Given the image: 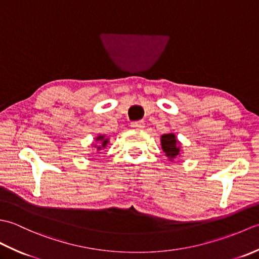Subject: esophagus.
I'll list each match as a JSON object with an SVG mask.
<instances>
[{
    "mask_svg": "<svg viewBox=\"0 0 259 259\" xmlns=\"http://www.w3.org/2000/svg\"><path fill=\"white\" fill-rule=\"evenodd\" d=\"M131 126L136 129H142L145 126L144 121H134V122H131Z\"/></svg>",
    "mask_w": 259,
    "mask_h": 259,
    "instance_id": "34e87169",
    "label": "esophagus"
}]
</instances>
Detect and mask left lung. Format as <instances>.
<instances>
[{
	"label": "left lung",
	"mask_w": 259,
	"mask_h": 259,
	"mask_svg": "<svg viewBox=\"0 0 259 259\" xmlns=\"http://www.w3.org/2000/svg\"><path fill=\"white\" fill-rule=\"evenodd\" d=\"M161 148L169 160H172L180 155L179 141L174 134H164L161 136Z\"/></svg>",
	"instance_id": "obj_1"
}]
</instances>
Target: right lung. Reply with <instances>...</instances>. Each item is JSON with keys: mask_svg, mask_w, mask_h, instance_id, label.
<instances>
[{"mask_svg": "<svg viewBox=\"0 0 259 259\" xmlns=\"http://www.w3.org/2000/svg\"><path fill=\"white\" fill-rule=\"evenodd\" d=\"M96 140L100 142V145H96V147H95V148H97L98 150H101V148H106L107 145H108V142H109V139L106 138V136H104V135L98 136Z\"/></svg>", "mask_w": 259, "mask_h": 259, "instance_id": "1", "label": "right lung"}]
</instances>
